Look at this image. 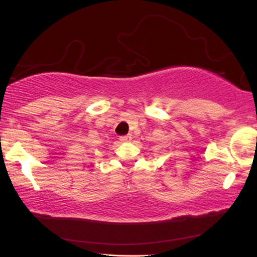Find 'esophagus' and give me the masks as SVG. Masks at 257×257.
Segmentation results:
<instances>
[{"instance_id":"34e87169","label":"esophagus","mask_w":257,"mask_h":257,"mask_svg":"<svg viewBox=\"0 0 257 257\" xmlns=\"http://www.w3.org/2000/svg\"><path fill=\"white\" fill-rule=\"evenodd\" d=\"M120 141H121V142H130V141H132V136H129V135L121 136V137H120Z\"/></svg>"}]
</instances>
